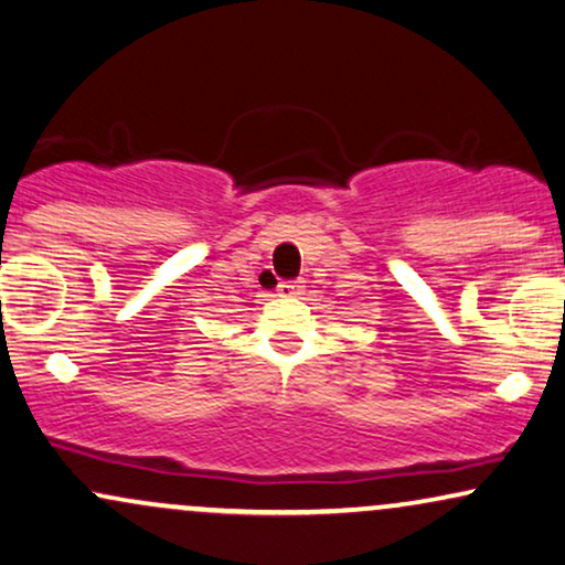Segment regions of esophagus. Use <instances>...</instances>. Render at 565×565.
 Wrapping results in <instances>:
<instances>
[{"label":"esophagus","instance_id":"esophagus-1","mask_svg":"<svg viewBox=\"0 0 565 565\" xmlns=\"http://www.w3.org/2000/svg\"><path fill=\"white\" fill-rule=\"evenodd\" d=\"M277 290H280V296L292 298V296H300V290H303V285H300L298 280H282L280 285H277Z\"/></svg>","mask_w":565,"mask_h":565}]
</instances>
